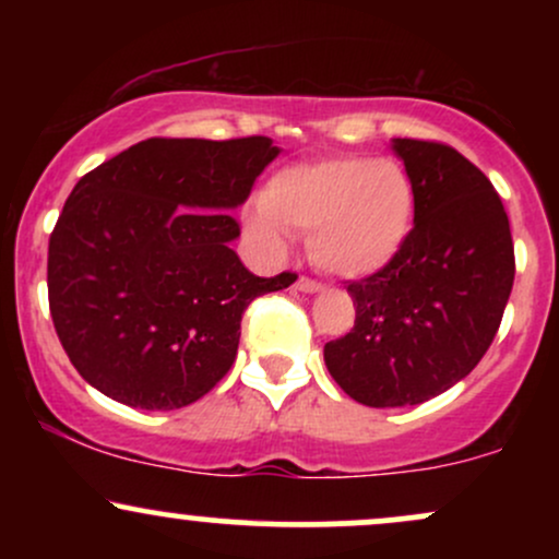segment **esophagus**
Masks as SVG:
<instances>
[{
	"instance_id": "1",
	"label": "esophagus",
	"mask_w": 559,
	"mask_h": 559,
	"mask_svg": "<svg viewBox=\"0 0 559 559\" xmlns=\"http://www.w3.org/2000/svg\"><path fill=\"white\" fill-rule=\"evenodd\" d=\"M297 288L301 294H318V292H323V284H318V281H312V278H305V275H299V281H297Z\"/></svg>"
}]
</instances>
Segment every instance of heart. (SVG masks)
Masks as SVG:
<instances>
[{
  "label": "heart",
  "mask_w": 559,
  "mask_h": 559,
  "mask_svg": "<svg viewBox=\"0 0 559 559\" xmlns=\"http://www.w3.org/2000/svg\"><path fill=\"white\" fill-rule=\"evenodd\" d=\"M415 213V183L400 163L325 157L273 173L243 228L273 254L286 252L288 230L310 234L307 252L320 271L365 278L402 252Z\"/></svg>",
  "instance_id": "1"
}]
</instances>
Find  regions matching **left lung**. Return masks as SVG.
Wrapping results in <instances>:
<instances>
[{"label": "left lung", "mask_w": 559, "mask_h": 559, "mask_svg": "<svg viewBox=\"0 0 559 559\" xmlns=\"http://www.w3.org/2000/svg\"><path fill=\"white\" fill-rule=\"evenodd\" d=\"M415 183V228L383 271L346 286L355 329L323 349L333 381L368 407L444 394L486 355L512 281L510 221L489 178L436 141L391 139Z\"/></svg>", "instance_id": "1"}]
</instances>
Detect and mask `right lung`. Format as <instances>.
I'll list each match as a JSON object with an SVG mask.
<instances>
[{
  "label": "right lung",
  "instance_id": "obj_1",
  "mask_svg": "<svg viewBox=\"0 0 559 559\" xmlns=\"http://www.w3.org/2000/svg\"><path fill=\"white\" fill-rule=\"evenodd\" d=\"M281 155L273 139H146L81 178L49 239L47 286L70 362L110 400L178 409L228 373L260 278L230 210Z\"/></svg>",
  "mask_w": 559,
  "mask_h": 559
}]
</instances>
